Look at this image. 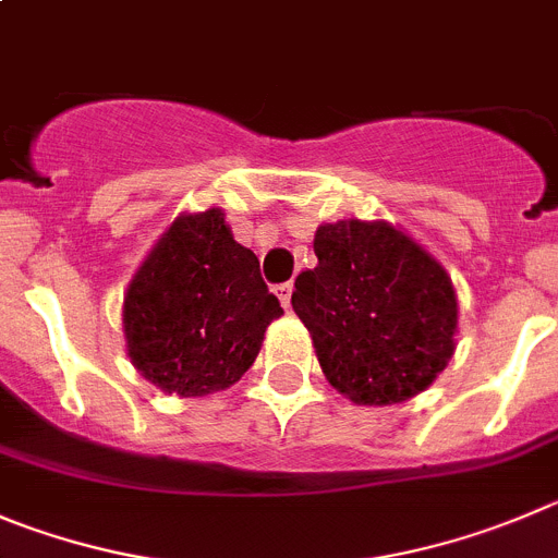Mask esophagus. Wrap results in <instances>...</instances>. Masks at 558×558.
I'll return each mask as SVG.
<instances>
[{
	"mask_svg": "<svg viewBox=\"0 0 558 558\" xmlns=\"http://www.w3.org/2000/svg\"><path fill=\"white\" fill-rule=\"evenodd\" d=\"M291 291H294L291 280L275 286V294H278V300H280V305H283V308H291Z\"/></svg>",
	"mask_w": 558,
	"mask_h": 558,
	"instance_id": "obj_1",
	"label": "esophagus"
}]
</instances>
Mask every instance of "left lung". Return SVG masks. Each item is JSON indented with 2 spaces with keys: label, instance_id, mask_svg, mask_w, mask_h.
Wrapping results in <instances>:
<instances>
[{
  "label": "left lung",
  "instance_id": "left-lung-1",
  "mask_svg": "<svg viewBox=\"0 0 558 558\" xmlns=\"http://www.w3.org/2000/svg\"><path fill=\"white\" fill-rule=\"evenodd\" d=\"M314 253L319 264L296 275L291 305L332 388L357 404L421 393L454 355L446 269L388 222L322 226Z\"/></svg>",
  "mask_w": 558,
  "mask_h": 558
}]
</instances>
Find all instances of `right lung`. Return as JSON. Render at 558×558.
<instances>
[{
  "label": "right lung",
  "instance_id": "1",
  "mask_svg": "<svg viewBox=\"0 0 558 558\" xmlns=\"http://www.w3.org/2000/svg\"><path fill=\"white\" fill-rule=\"evenodd\" d=\"M283 314L253 250L220 208L173 222L140 267L123 303L129 357L145 379L179 397L236 383Z\"/></svg>",
  "mask_w": 558,
  "mask_h": 558
}]
</instances>
